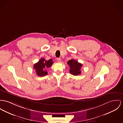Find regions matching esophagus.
<instances>
[{
    "label": "esophagus",
    "instance_id": "obj_1",
    "mask_svg": "<svg viewBox=\"0 0 123 123\" xmlns=\"http://www.w3.org/2000/svg\"><path fill=\"white\" fill-rule=\"evenodd\" d=\"M57 62H59L61 61V58H57Z\"/></svg>",
    "mask_w": 123,
    "mask_h": 123
}]
</instances>
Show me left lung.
Segmentation results:
<instances>
[{
    "label": "left lung",
    "instance_id": "obj_1",
    "mask_svg": "<svg viewBox=\"0 0 123 123\" xmlns=\"http://www.w3.org/2000/svg\"><path fill=\"white\" fill-rule=\"evenodd\" d=\"M67 64L70 66V73L74 75H78L81 74V67L82 65L79 63L77 61L72 59L67 62Z\"/></svg>",
    "mask_w": 123,
    "mask_h": 123
}]
</instances>
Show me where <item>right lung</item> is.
Here are the masks:
<instances>
[{
	"mask_svg": "<svg viewBox=\"0 0 123 123\" xmlns=\"http://www.w3.org/2000/svg\"><path fill=\"white\" fill-rule=\"evenodd\" d=\"M53 63V62H52V59H51L46 60L44 58H42L34 65V69H35L37 74L38 76H44L48 74L47 72L45 69L50 67Z\"/></svg>",
	"mask_w": 123,
	"mask_h": 123,
	"instance_id": "right-lung-1",
	"label": "right lung"
}]
</instances>
